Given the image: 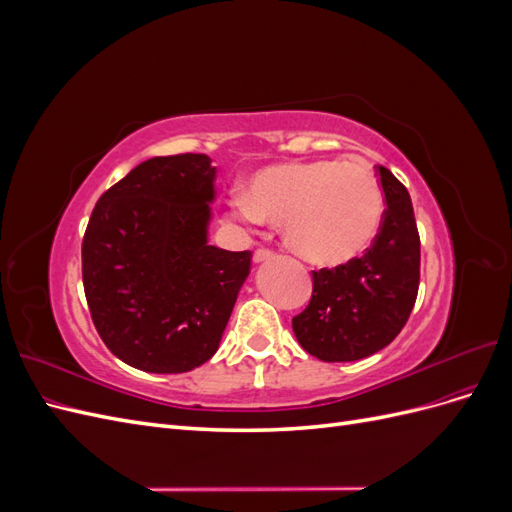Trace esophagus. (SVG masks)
I'll list each match as a JSON object with an SVG mask.
<instances>
[{
    "instance_id": "1",
    "label": "esophagus",
    "mask_w": 512,
    "mask_h": 512,
    "mask_svg": "<svg viewBox=\"0 0 512 512\" xmlns=\"http://www.w3.org/2000/svg\"><path fill=\"white\" fill-rule=\"evenodd\" d=\"M273 258V252L267 250V247H256L254 250V262H262V260H269Z\"/></svg>"
}]
</instances>
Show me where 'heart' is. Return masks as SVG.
<instances>
[{
    "label": "heart",
    "mask_w": 512,
    "mask_h": 512,
    "mask_svg": "<svg viewBox=\"0 0 512 512\" xmlns=\"http://www.w3.org/2000/svg\"><path fill=\"white\" fill-rule=\"evenodd\" d=\"M226 211L235 222L284 220L292 252L318 262H348L374 241L384 215V194L363 164L339 160L275 164L230 196Z\"/></svg>",
    "instance_id": "heart-1"
}]
</instances>
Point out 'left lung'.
<instances>
[{
  "instance_id": "1",
  "label": "left lung",
  "mask_w": 512,
  "mask_h": 512,
  "mask_svg": "<svg viewBox=\"0 0 512 512\" xmlns=\"http://www.w3.org/2000/svg\"><path fill=\"white\" fill-rule=\"evenodd\" d=\"M384 215L363 256L312 271V299L292 318L305 352L324 363L359 361L406 327L421 282V237L406 185L376 166Z\"/></svg>"
}]
</instances>
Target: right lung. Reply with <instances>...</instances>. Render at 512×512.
<instances>
[{
    "label": "right lung",
    "mask_w": 512,
    "mask_h": 512,
    "mask_svg": "<svg viewBox=\"0 0 512 512\" xmlns=\"http://www.w3.org/2000/svg\"><path fill=\"white\" fill-rule=\"evenodd\" d=\"M215 168L203 153L151 158L108 188L83 237L91 320L117 359L151 374L209 361L252 252L207 245Z\"/></svg>",
    "instance_id": "1"
}]
</instances>
